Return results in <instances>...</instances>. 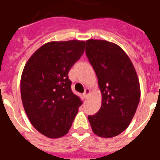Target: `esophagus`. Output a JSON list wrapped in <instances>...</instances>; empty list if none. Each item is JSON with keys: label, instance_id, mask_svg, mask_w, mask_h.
<instances>
[{"label": "esophagus", "instance_id": "esophagus-1", "mask_svg": "<svg viewBox=\"0 0 160 160\" xmlns=\"http://www.w3.org/2000/svg\"><path fill=\"white\" fill-rule=\"evenodd\" d=\"M90 93V90L89 88H87L86 90H85V92L83 93V96H84L85 98H88Z\"/></svg>", "mask_w": 160, "mask_h": 160}]
</instances>
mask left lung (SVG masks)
<instances>
[{"label": "left lung", "instance_id": "left-lung-1", "mask_svg": "<svg viewBox=\"0 0 160 160\" xmlns=\"http://www.w3.org/2000/svg\"><path fill=\"white\" fill-rule=\"evenodd\" d=\"M86 54L95 71L102 93L101 108L88 115L93 132L112 138L127 129L140 99L135 67L127 53L107 41H87Z\"/></svg>", "mask_w": 160, "mask_h": 160}]
</instances>
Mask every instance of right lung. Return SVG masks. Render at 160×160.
Here are the masks:
<instances>
[{
  "mask_svg": "<svg viewBox=\"0 0 160 160\" xmlns=\"http://www.w3.org/2000/svg\"><path fill=\"white\" fill-rule=\"evenodd\" d=\"M85 46L78 40L48 42L25 64L21 79L24 109L33 128L46 137L66 135L82 105L68 73Z\"/></svg>",
  "mask_w": 160,
  "mask_h": 160,
  "instance_id": "1",
  "label": "right lung"
}]
</instances>
